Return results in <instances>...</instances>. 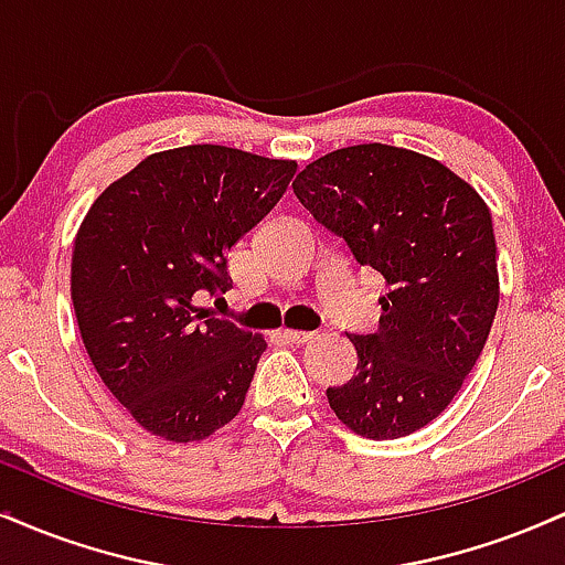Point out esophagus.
<instances>
[{"label": "esophagus", "instance_id": "1", "mask_svg": "<svg viewBox=\"0 0 565 565\" xmlns=\"http://www.w3.org/2000/svg\"><path fill=\"white\" fill-rule=\"evenodd\" d=\"M284 340H289V342H295V345H302V342H310L313 340V332H300V329H284Z\"/></svg>", "mask_w": 565, "mask_h": 565}]
</instances>
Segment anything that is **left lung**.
<instances>
[{
  "label": "left lung",
  "instance_id": "1",
  "mask_svg": "<svg viewBox=\"0 0 565 565\" xmlns=\"http://www.w3.org/2000/svg\"><path fill=\"white\" fill-rule=\"evenodd\" d=\"M291 188L387 289L377 332L348 334L359 364L329 406L364 438L408 436L451 404L494 323L489 206L438 159L385 142L337 148Z\"/></svg>",
  "mask_w": 565,
  "mask_h": 565
}]
</instances>
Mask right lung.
<instances>
[{
	"label": "right lung",
	"instance_id": "right-lung-1",
	"mask_svg": "<svg viewBox=\"0 0 565 565\" xmlns=\"http://www.w3.org/2000/svg\"><path fill=\"white\" fill-rule=\"evenodd\" d=\"M297 161L228 146L151 153L93 201L74 238L71 300L89 361L138 425L204 440L242 412L263 334L215 319L228 252L287 193Z\"/></svg>",
	"mask_w": 565,
	"mask_h": 565
}]
</instances>
